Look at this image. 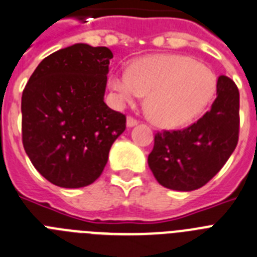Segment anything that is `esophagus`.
Instances as JSON below:
<instances>
[{
  "mask_svg": "<svg viewBox=\"0 0 257 257\" xmlns=\"http://www.w3.org/2000/svg\"><path fill=\"white\" fill-rule=\"evenodd\" d=\"M139 123L135 118L133 117H128L127 118V127H134V126H137V124Z\"/></svg>",
  "mask_w": 257,
  "mask_h": 257,
  "instance_id": "esophagus-1",
  "label": "esophagus"
}]
</instances>
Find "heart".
I'll return each mask as SVG.
<instances>
[{
    "label": "heart",
    "mask_w": 257,
    "mask_h": 257,
    "mask_svg": "<svg viewBox=\"0 0 257 257\" xmlns=\"http://www.w3.org/2000/svg\"><path fill=\"white\" fill-rule=\"evenodd\" d=\"M109 87L120 102L147 95L146 110L159 126L181 127L196 119L217 89L208 66L182 54H156L135 61L128 71L113 72Z\"/></svg>",
    "instance_id": "heart-1"
}]
</instances>
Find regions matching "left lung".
I'll list each match as a JSON object with an SVG mask.
<instances>
[{"instance_id": "1", "label": "left lung", "mask_w": 257, "mask_h": 257, "mask_svg": "<svg viewBox=\"0 0 257 257\" xmlns=\"http://www.w3.org/2000/svg\"><path fill=\"white\" fill-rule=\"evenodd\" d=\"M238 137V87L221 75L209 111L187 128L156 134L148 165L164 187L194 191L220 172L235 150Z\"/></svg>"}]
</instances>
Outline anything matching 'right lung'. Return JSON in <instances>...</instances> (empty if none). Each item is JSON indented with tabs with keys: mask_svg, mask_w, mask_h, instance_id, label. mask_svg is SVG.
<instances>
[{
	"mask_svg": "<svg viewBox=\"0 0 257 257\" xmlns=\"http://www.w3.org/2000/svg\"><path fill=\"white\" fill-rule=\"evenodd\" d=\"M106 47L74 44L44 58L22 95V139L36 170L65 188L88 186L101 175L126 117L104 102Z\"/></svg>",
	"mask_w": 257,
	"mask_h": 257,
	"instance_id": "obj_1",
	"label": "right lung"
}]
</instances>
